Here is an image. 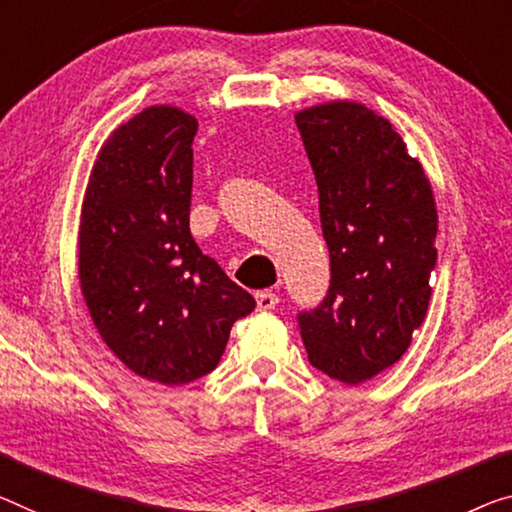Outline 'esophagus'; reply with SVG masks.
Masks as SVG:
<instances>
[{
	"instance_id": "obj_1",
	"label": "esophagus",
	"mask_w": 512,
	"mask_h": 512,
	"mask_svg": "<svg viewBox=\"0 0 512 512\" xmlns=\"http://www.w3.org/2000/svg\"><path fill=\"white\" fill-rule=\"evenodd\" d=\"M277 304H279V295L272 293V290H261V293H256L258 311H272Z\"/></svg>"
}]
</instances>
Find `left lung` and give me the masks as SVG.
Listing matches in <instances>:
<instances>
[{"instance_id":"1","label":"left lung","mask_w":512,"mask_h":512,"mask_svg":"<svg viewBox=\"0 0 512 512\" xmlns=\"http://www.w3.org/2000/svg\"><path fill=\"white\" fill-rule=\"evenodd\" d=\"M320 194L332 286L300 313L311 366L357 387L410 348L430 302L437 206L393 123L357 100L295 112Z\"/></svg>"}]
</instances>
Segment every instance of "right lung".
Returning <instances> with one entry per match:
<instances>
[{
  "mask_svg": "<svg viewBox=\"0 0 512 512\" xmlns=\"http://www.w3.org/2000/svg\"><path fill=\"white\" fill-rule=\"evenodd\" d=\"M199 121L151 105L100 146L86 185L77 274L107 348L148 382L180 387L222 359L256 300L203 256L190 233Z\"/></svg>",
  "mask_w": 512,
  "mask_h": 512,
  "instance_id": "add662e5",
  "label": "right lung"
}]
</instances>
